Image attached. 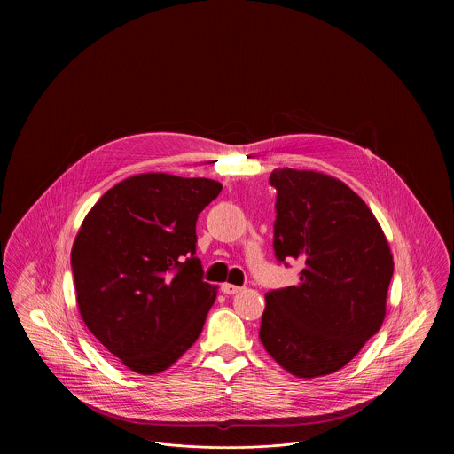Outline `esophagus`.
<instances>
[{
    "mask_svg": "<svg viewBox=\"0 0 454 454\" xmlns=\"http://www.w3.org/2000/svg\"><path fill=\"white\" fill-rule=\"evenodd\" d=\"M220 290H222L223 294H227V295H234V294L241 292L243 288H241V286H236V285H231V283H223V285L220 286Z\"/></svg>",
    "mask_w": 454,
    "mask_h": 454,
    "instance_id": "34e87169",
    "label": "esophagus"
}]
</instances>
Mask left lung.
Masks as SVG:
<instances>
[{"label":"left lung","mask_w":454,"mask_h":454,"mask_svg":"<svg viewBox=\"0 0 454 454\" xmlns=\"http://www.w3.org/2000/svg\"><path fill=\"white\" fill-rule=\"evenodd\" d=\"M274 254L299 260V283L265 294L259 337L297 378L342 369L381 328L393 276L387 236L369 206L340 180L274 169Z\"/></svg>","instance_id":"left-lung-1"}]
</instances>
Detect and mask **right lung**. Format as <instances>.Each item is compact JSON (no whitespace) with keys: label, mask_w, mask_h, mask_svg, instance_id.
<instances>
[{"label":"right lung","mask_w":454,"mask_h":454,"mask_svg":"<svg viewBox=\"0 0 454 454\" xmlns=\"http://www.w3.org/2000/svg\"><path fill=\"white\" fill-rule=\"evenodd\" d=\"M220 191L207 178L136 175L105 192L74 238L82 320L137 374L166 371L202 332L216 286L202 281L195 222Z\"/></svg>","instance_id":"add662e5"}]
</instances>
